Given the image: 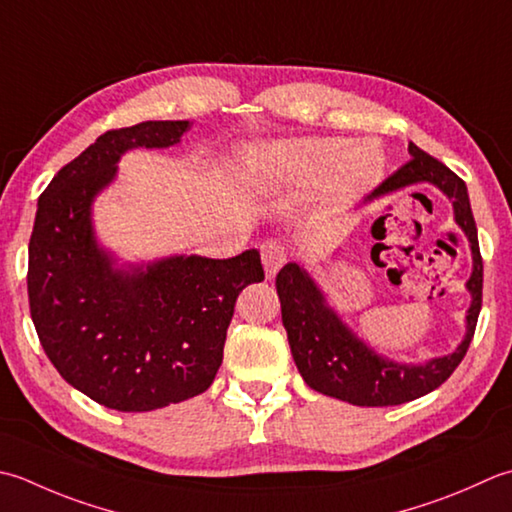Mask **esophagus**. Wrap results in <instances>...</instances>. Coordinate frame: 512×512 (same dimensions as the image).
Instances as JSON below:
<instances>
[{
  "instance_id": "34e87169",
  "label": "esophagus",
  "mask_w": 512,
  "mask_h": 512,
  "mask_svg": "<svg viewBox=\"0 0 512 512\" xmlns=\"http://www.w3.org/2000/svg\"><path fill=\"white\" fill-rule=\"evenodd\" d=\"M262 262L266 268V275L273 277L279 268L286 264V248L277 242V239H268L262 244Z\"/></svg>"
}]
</instances>
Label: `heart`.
I'll return each mask as SVG.
<instances>
[{"mask_svg": "<svg viewBox=\"0 0 512 512\" xmlns=\"http://www.w3.org/2000/svg\"><path fill=\"white\" fill-rule=\"evenodd\" d=\"M386 157L373 142L348 144L339 137H295L257 155V173L270 188L308 190L322 184L330 204L368 193L384 177Z\"/></svg>", "mask_w": 512, "mask_h": 512, "instance_id": "heart-1", "label": "heart"}]
</instances>
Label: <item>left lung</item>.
I'll return each instance as SVG.
<instances>
[{"label": "left lung", "instance_id": "1", "mask_svg": "<svg viewBox=\"0 0 512 512\" xmlns=\"http://www.w3.org/2000/svg\"><path fill=\"white\" fill-rule=\"evenodd\" d=\"M408 153L413 157L397 173L384 179L366 202L422 182L437 186L453 202L455 222L464 230L473 250V275L466 282L473 302L466 315L464 342L453 353L419 366L390 362L368 348L337 317L335 310L328 308L324 293L302 266L286 264L275 279L290 353L304 382L317 393L342 399L353 406L406 404L442 386L462 364L470 339L475 335L479 310H482L484 264L479 255L477 226L464 179L415 144H408Z\"/></svg>", "mask_w": 512, "mask_h": 512}]
</instances>
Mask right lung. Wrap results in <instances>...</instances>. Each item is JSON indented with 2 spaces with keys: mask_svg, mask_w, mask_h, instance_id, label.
I'll return each instance as SVG.
<instances>
[{
  "mask_svg": "<svg viewBox=\"0 0 512 512\" xmlns=\"http://www.w3.org/2000/svg\"><path fill=\"white\" fill-rule=\"evenodd\" d=\"M188 122L106 130L39 195L28 244V304L44 353L106 408L144 413L213 384L235 302L264 279L255 248L230 259L175 255L117 268L97 246L93 199L130 148H168Z\"/></svg>",
  "mask_w": 512,
  "mask_h": 512,
  "instance_id": "add662e5",
  "label": "right lung"
}]
</instances>
